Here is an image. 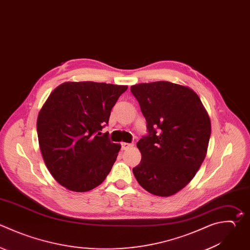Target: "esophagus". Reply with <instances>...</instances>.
<instances>
[{"instance_id":"obj_1","label":"esophagus","mask_w":250,"mask_h":250,"mask_svg":"<svg viewBox=\"0 0 250 250\" xmlns=\"http://www.w3.org/2000/svg\"><path fill=\"white\" fill-rule=\"evenodd\" d=\"M133 146H134L133 144H127V143H122V144H121V149H122V150H126V149H128V148L132 147Z\"/></svg>"}]
</instances>
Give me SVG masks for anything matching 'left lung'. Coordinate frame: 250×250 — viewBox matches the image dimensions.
Instances as JSON below:
<instances>
[{
    "instance_id": "8db88e82",
    "label": "left lung",
    "mask_w": 250,
    "mask_h": 250,
    "mask_svg": "<svg viewBox=\"0 0 250 250\" xmlns=\"http://www.w3.org/2000/svg\"><path fill=\"white\" fill-rule=\"evenodd\" d=\"M146 121L137 144L142 161L133 168L148 192L170 196L185 188L203 162L211 134L209 116L189 88L167 81L131 87Z\"/></svg>"
}]
</instances>
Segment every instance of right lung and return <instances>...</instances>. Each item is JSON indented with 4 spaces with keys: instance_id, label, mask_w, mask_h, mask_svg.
<instances>
[{
    "instance_id": "right-lung-1",
    "label": "right lung",
    "mask_w": 250,
    "mask_h": 250,
    "mask_svg": "<svg viewBox=\"0 0 250 250\" xmlns=\"http://www.w3.org/2000/svg\"><path fill=\"white\" fill-rule=\"evenodd\" d=\"M127 88L91 81L67 82L48 98L37 119L38 140L49 171L64 188L91 190L110 172L120 145L101 131Z\"/></svg>"
}]
</instances>
